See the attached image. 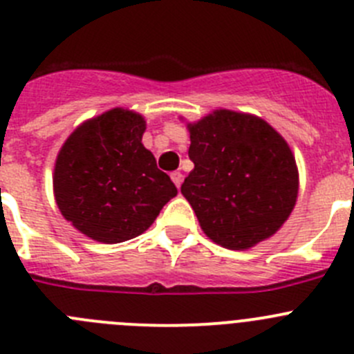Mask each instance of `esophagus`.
I'll return each mask as SVG.
<instances>
[{
	"mask_svg": "<svg viewBox=\"0 0 354 354\" xmlns=\"http://www.w3.org/2000/svg\"><path fill=\"white\" fill-rule=\"evenodd\" d=\"M170 177H171V180H174L175 186L180 187V184H183V179H184V175L180 174V171H171Z\"/></svg>",
	"mask_w": 354,
	"mask_h": 354,
	"instance_id": "obj_1",
	"label": "esophagus"
}]
</instances>
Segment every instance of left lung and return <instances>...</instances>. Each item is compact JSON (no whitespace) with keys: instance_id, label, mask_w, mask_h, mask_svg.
<instances>
[{"instance_id":"obj_1","label":"left lung","mask_w":354,"mask_h":354,"mask_svg":"<svg viewBox=\"0 0 354 354\" xmlns=\"http://www.w3.org/2000/svg\"><path fill=\"white\" fill-rule=\"evenodd\" d=\"M194 168L180 193L203 233L230 250L268 240L292 214L299 171L287 140L254 114L217 109L187 124Z\"/></svg>"}]
</instances>
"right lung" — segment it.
<instances>
[{
    "label": "right lung",
    "mask_w": 354,
    "mask_h": 354,
    "mask_svg": "<svg viewBox=\"0 0 354 354\" xmlns=\"http://www.w3.org/2000/svg\"><path fill=\"white\" fill-rule=\"evenodd\" d=\"M146 121L129 109L106 111L74 130L53 170V193L66 221L100 243L139 236L177 194L142 144Z\"/></svg>",
    "instance_id": "add662e5"
}]
</instances>
